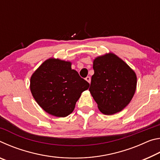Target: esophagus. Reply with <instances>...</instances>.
Segmentation results:
<instances>
[{
  "label": "esophagus",
  "mask_w": 160,
  "mask_h": 160,
  "mask_svg": "<svg viewBox=\"0 0 160 160\" xmlns=\"http://www.w3.org/2000/svg\"><path fill=\"white\" fill-rule=\"evenodd\" d=\"M85 80L88 81V82H89V83H90V82H91V78L90 77V76H88V77H86L85 78Z\"/></svg>",
  "instance_id": "34e87169"
}]
</instances>
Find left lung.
Returning a JSON list of instances; mask_svg holds the SVG:
<instances>
[{"mask_svg":"<svg viewBox=\"0 0 160 160\" xmlns=\"http://www.w3.org/2000/svg\"><path fill=\"white\" fill-rule=\"evenodd\" d=\"M93 69L89 90L100 112L107 115L121 112L135 94L137 85L135 72L112 53L94 59Z\"/></svg>","mask_w":160,"mask_h":160,"instance_id":"left-lung-1","label":"left lung"}]
</instances>
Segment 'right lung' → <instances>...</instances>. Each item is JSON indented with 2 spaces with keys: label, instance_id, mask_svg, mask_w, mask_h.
<instances>
[{
  "label": "right lung",
  "instance_id": "right-lung-1",
  "mask_svg": "<svg viewBox=\"0 0 160 160\" xmlns=\"http://www.w3.org/2000/svg\"><path fill=\"white\" fill-rule=\"evenodd\" d=\"M90 84L71 68V63L50 58L30 79V90L38 104L49 114L66 117L75 109L81 93Z\"/></svg>",
  "mask_w": 160,
  "mask_h": 160
}]
</instances>
